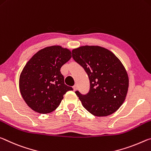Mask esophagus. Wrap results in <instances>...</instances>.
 <instances>
[{
	"label": "esophagus",
	"mask_w": 151,
	"mask_h": 151,
	"mask_svg": "<svg viewBox=\"0 0 151 151\" xmlns=\"http://www.w3.org/2000/svg\"><path fill=\"white\" fill-rule=\"evenodd\" d=\"M73 90L74 91H76V90H77V89H78V86L77 85H74L73 86Z\"/></svg>",
	"instance_id": "esophagus-1"
}]
</instances>
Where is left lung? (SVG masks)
<instances>
[{"mask_svg": "<svg viewBox=\"0 0 151 151\" xmlns=\"http://www.w3.org/2000/svg\"><path fill=\"white\" fill-rule=\"evenodd\" d=\"M71 53L90 80L88 93L76 92L83 107L96 116H106L115 112L124 102L129 82L119 59L100 46H81L73 49Z\"/></svg>", "mask_w": 151, "mask_h": 151, "instance_id": "obj_1", "label": "left lung"}]
</instances>
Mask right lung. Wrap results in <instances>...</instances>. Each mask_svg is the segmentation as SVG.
<instances>
[{"instance_id": "obj_1", "label": "right lung", "mask_w": 151, "mask_h": 151, "mask_svg": "<svg viewBox=\"0 0 151 151\" xmlns=\"http://www.w3.org/2000/svg\"><path fill=\"white\" fill-rule=\"evenodd\" d=\"M71 53L61 46L47 47L32 57L21 73V96L35 112L47 114L55 110L63 95L73 88L64 83L60 70L70 60Z\"/></svg>"}]
</instances>
